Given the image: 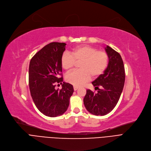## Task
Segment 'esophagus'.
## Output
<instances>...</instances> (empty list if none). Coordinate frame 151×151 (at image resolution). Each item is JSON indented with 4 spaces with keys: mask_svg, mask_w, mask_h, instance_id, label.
<instances>
[{
    "mask_svg": "<svg viewBox=\"0 0 151 151\" xmlns=\"http://www.w3.org/2000/svg\"><path fill=\"white\" fill-rule=\"evenodd\" d=\"M78 88H79V87H77V86H74V90L75 91H76L77 90H78Z\"/></svg>",
    "mask_w": 151,
    "mask_h": 151,
    "instance_id": "1",
    "label": "esophagus"
}]
</instances>
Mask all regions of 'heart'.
Instances as JSON below:
<instances>
[{
    "label": "heart",
    "instance_id": "obj_1",
    "mask_svg": "<svg viewBox=\"0 0 151 151\" xmlns=\"http://www.w3.org/2000/svg\"><path fill=\"white\" fill-rule=\"evenodd\" d=\"M80 70H74L66 76L67 82L79 87L91 78L101 76L109 64V56L102 50L88 45L77 46L69 53L64 52L61 56L62 68L67 72L72 70L76 62H80Z\"/></svg>",
    "mask_w": 151,
    "mask_h": 151
}]
</instances>
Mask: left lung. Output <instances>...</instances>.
I'll list each match as a JSON object with an SVG mask.
<instances>
[{
	"label": "left lung",
	"mask_w": 151,
	"mask_h": 151,
	"mask_svg": "<svg viewBox=\"0 0 151 151\" xmlns=\"http://www.w3.org/2000/svg\"><path fill=\"white\" fill-rule=\"evenodd\" d=\"M105 50L109 56L108 66L103 74L92 82L98 92L88 89L83 98L86 109L95 116H104L114 108L125 83V68L120 55L108 45Z\"/></svg>",
	"instance_id": "8db88e82"
}]
</instances>
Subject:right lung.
Segmentation results:
<instances>
[{
  "mask_svg": "<svg viewBox=\"0 0 151 151\" xmlns=\"http://www.w3.org/2000/svg\"><path fill=\"white\" fill-rule=\"evenodd\" d=\"M65 43L52 42L43 47L31 60L29 67V85L33 101L45 116L55 117L65 112L73 86L63 82L61 56L65 50ZM62 84L61 90L55 89V83Z\"/></svg>",
  "mask_w": 151,
  "mask_h": 151,
  "instance_id": "add662e5",
  "label": "right lung"
}]
</instances>
